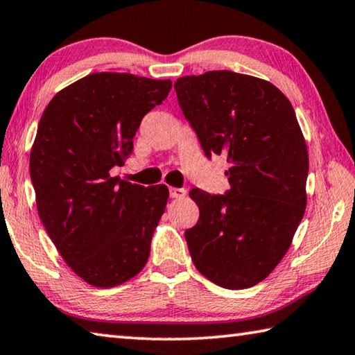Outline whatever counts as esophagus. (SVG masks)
Wrapping results in <instances>:
<instances>
[{
	"label": "esophagus",
	"mask_w": 355,
	"mask_h": 355,
	"mask_svg": "<svg viewBox=\"0 0 355 355\" xmlns=\"http://www.w3.org/2000/svg\"><path fill=\"white\" fill-rule=\"evenodd\" d=\"M169 194H171L172 198H183L186 196V191L180 189V188H171Z\"/></svg>",
	"instance_id": "1"
}]
</instances>
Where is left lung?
<instances>
[{
    "label": "left lung",
    "mask_w": 355,
    "mask_h": 355,
    "mask_svg": "<svg viewBox=\"0 0 355 355\" xmlns=\"http://www.w3.org/2000/svg\"><path fill=\"white\" fill-rule=\"evenodd\" d=\"M173 87L205 155L230 163L227 196L189 192L200 211L184 233L192 262L217 286L253 287L286 256L304 216V135L284 93L259 77L206 71Z\"/></svg>",
    "instance_id": "1"
}]
</instances>
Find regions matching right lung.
<instances>
[{
	"label": "right lung",
	"instance_id": "obj_1",
	"mask_svg": "<svg viewBox=\"0 0 355 355\" xmlns=\"http://www.w3.org/2000/svg\"><path fill=\"white\" fill-rule=\"evenodd\" d=\"M169 79L93 73L60 89L44 108L31 149L37 211L62 259L87 284L121 286L149 259L169 189L112 177L132 155L147 112Z\"/></svg>",
	"mask_w": 355,
	"mask_h": 355
}]
</instances>
